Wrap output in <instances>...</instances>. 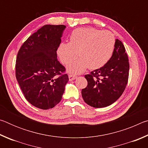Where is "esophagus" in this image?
Returning <instances> with one entry per match:
<instances>
[{"mask_svg": "<svg viewBox=\"0 0 148 148\" xmlns=\"http://www.w3.org/2000/svg\"><path fill=\"white\" fill-rule=\"evenodd\" d=\"M69 80L70 81H72V80H74L76 78V76H75V75L74 74H69Z\"/></svg>", "mask_w": 148, "mask_h": 148, "instance_id": "esophagus-1", "label": "esophagus"}]
</instances>
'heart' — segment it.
<instances>
[{"instance_id": "1", "label": "heart", "mask_w": 148, "mask_h": 148, "mask_svg": "<svg viewBox=\"0 0 148 148\" xmlns=\"http://www.w3.org/2000/svg\"><path fill=\"white\" fill-rule=\"evenodd\" d=\"M116 40L108 31L94 28H79L70 36V42H62L57 49V55L62 64L69 65V71L81 73L87 67L94 70L101 68L109 61L113 53Z\"/></svg>"}]
</instances>
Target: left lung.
Returning <instances> with one entry per match:
<instances>
[{
  "mask_svg": "<svg viewBox=\"0 0 148 148\" xmlns=\"http://www.w3.org/2000/svg\"><path fill=\"white\" fill-rule=\"evenodd\" d=\"M129 73V62L124 45L116 39L113 54L106 64L85 75L87 86L82 90L84 101L94 108L111 105L125 91Z\"/></svg>",
  "mask_w": 148,
  "mask_h": 148,
  "instance_id": "8db88e82",
  "label": "left lung"
}]
</instances>
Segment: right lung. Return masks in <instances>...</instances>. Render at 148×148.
I'll return each instance as SVG.
<instances>
[{
    "instance_id": "1",
    "label": "right lung",
    "mask_w": 148,
    "mask_h": 148,
    "mask_svg": "<svg viewBox=\"0 0 148 148\" xmlns=\"http://www.w3.org/2000/svg\"><path fill=\"white\" fill-rule=\"evenodd\" d=\"M65 27L44 25L27 38L17 55L16 77L20 88L29 103L42 110L61 101L69 81L57 55Z\"/></svg>"
}]
</instances>
